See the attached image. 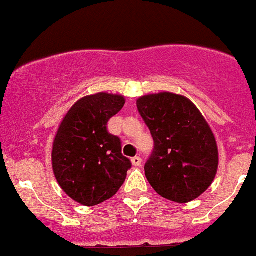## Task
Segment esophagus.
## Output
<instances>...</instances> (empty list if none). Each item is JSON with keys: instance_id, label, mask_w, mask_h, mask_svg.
<instances>
[{"instance_id": "34e87169", "label": "esophagus", "mask_w": 256, "mask_h": 256, "mask_svg": "<svg viewBox=\"0 0 256 256\" xmlns=\"http://www.w3.org/2000/svg\"><path fill=\"white\" fill-rule=\"evenodd\" d=\"M132 164H133L134 166H139L142 164V158L140 156H133L132 158Z\"/></svg>"}]
</instances>
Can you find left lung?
Returning a JSON list of instances; mask_svg holds the SVG:
<instances>
[{
	"label": "left lung",
	"mask_w": 256,
	"mask_h": 256,
	"mask_svg": "<svg viewBox=\"0 0 256 256\" xmlns=\"http://www.w3.org/2000/svg\"><path fill=\"white\" fill-rule=\"evenodd\" d=\"M139 114L154 140L144 166L154 190L176 203L200 196L218 170V146L210 127L192 100L162 92L136 100Z\"/></svg>",
	"instance_id": "obj_1"
}]
</instances>
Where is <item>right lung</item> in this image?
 <instances>
[{"label": "right lung", "mask_w": 256, "mask_h": 256, "mask_svg": "<svg viewBox=\"0 0 256 256\" xmlns=\"http://www.w3.org/2000/svg\"><path fill=\"white\" fill-rule=\"evenodd\" d=\"M123 96L97 93L80 98L63 118L52 148L53 173L77 203L93 206L112 198L132 163L107 123L124 106Z\"/></svg>", "instance_id": "add662e5"}]
</instances>
